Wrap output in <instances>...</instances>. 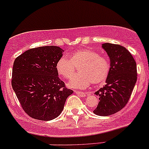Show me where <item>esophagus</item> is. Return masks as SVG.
<instances>
[{
	"instance_id": "34e87169",
	"label": "esophagus",
	"mask_w": 149,
	"mask_h": 149,
	"mask_svg": "<svg viewBox=\"0 0 149 149\" xmlns=\"http://www.w3.org/2000/svg\"><path fill=\"white\" fill-rule=\"evenodd\" d=\"M74 92L76 93V94H78V95H79V97H85V96L86 95V92H82V91H75Z\"/></svg>"
}]
</instances>
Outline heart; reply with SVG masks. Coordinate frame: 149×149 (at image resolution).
I'll list each match as a JSON object with an SVG mask.
<instances>
[{
  "label": "heart",
  "instance_id": "obj_1",
  "mask_svg": "<svg viewBox=\"0 0 149 149\" xmlns=\"http://www.w3.org/2000/svg\"><path fill=\"white\" fill-rule=\"evenodd\" d=\"M79 67V73L73 76L68 86L84 89L92 83L100 85L104 83L110 72V63L106 57L91 49H79L72 52L69 59L61 58L55 68L61 77L70 79L74 75L76 68Z\"/></svg>",
  "mask_w": 149,
  "mask_h": 149
}]
</instances>
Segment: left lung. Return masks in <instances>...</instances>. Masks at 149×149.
Listing matches in <instances>:
<instances>
[{"mask_svg":"<svg viewBox=\"0 0 149 149\" xmlns=\"http://www.w3.org/2000/svg\"><path fill=\"white\" fill-rule=\"evenodd\" d=\"M110 60V72L106 85L96 91L100 102L94 113L108 116L121 110L128 102L137 81V67L133 55L125 47L104 43Z\"/></svg>","mask_w":149,"mask_h":149,"instance_id":"obj_1","label":"left lung"}]
</instances>
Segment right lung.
I'll return each instance as SVG.
<instances>
[{
	"mask_svg": "<svg viewBox=\"0 0 149 149\" xmlns=\"http://www.w3.org/2000/svg\"><path fill=\"white\" fill-rule=\"evenodd\" d=\"M63 49L43 46L25 51L15 59L11 85L22 107L34 119L48 121L59 116L73 90L58 77L55 65Z\"/></svg>",
	"mask_w": 149,
	"mask_h": 149,
	"instance_id": "add662e5",
	"label": "right lung"
}]
</instances>
